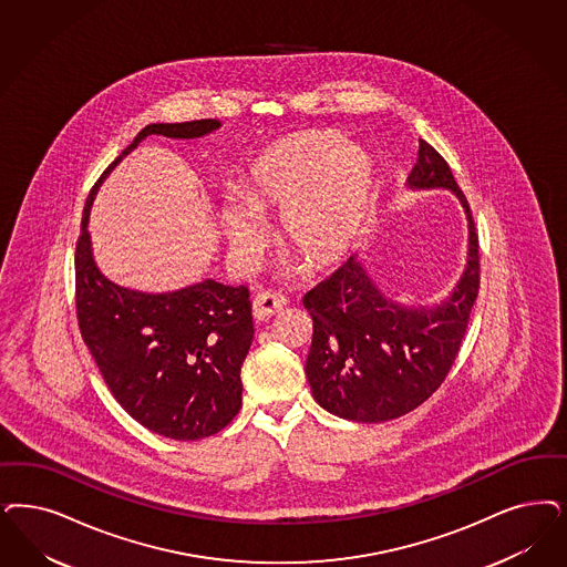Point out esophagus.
<instances>
[{
  "mask_svg": "<svg viewBox=\"0 0 567 567\" xmlns=\"http://www.w3.org/2000/svg\"><path fill=\"white\" fill-rule=\"evenodd\" d=\"M287 301L289 299L285 295L270 293V291L255 295L254 316L257 320H268L274 313L280 312L282 308H287Z\"/></svg>",
  "mask_w": 567,
  "mask_h": 567,
  "instance_id": "esophagus-1",
  "label": "esophagus"
}]
</instances>
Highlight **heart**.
<instances>
[{
    "mask_svg": "<svg viewBox=\"0 0 567 567\" xmlns=\"http://www.w3.org/2000/svg\"><path fill=\"white\" fill-rule=\"evenodd\" d=\"M377 186L364 151L331 130L295 132L257 153L245 174V207L224 205L219 226L233 249L254 254L264 240L259 215L280 214L285 245L308 266L324 268L362 233Z\"/></svg>",
    "mask_w": 567,
    "mask_h": 567,
    "instance_id": "heart-1",
    "label": "heart"
}]
</instances>
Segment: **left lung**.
Returning a JSON list of instances; mask_svg holds the SVG:
<instances>
[{
	"label": "left lung",
	"instance_id": "1",
	"mask_svg": "<svg viewBox=\"0 0 567 567\" xmlns=\"http://www.w3.org/2000/svg\"><path fill=\"white\" fill-rule=\"evenodd\" d=\"M411 188H449L465 207V272L435 308H406L381 293L352 255L303 297L312 316L306 374L313 400L334 416L383 423L421 406L449 374L480 293V238L467 198L449 163L425 140L409 176Z\"/></svg>",
	"mask_w": 567,
	"mask_h": 567
}]
</instances>
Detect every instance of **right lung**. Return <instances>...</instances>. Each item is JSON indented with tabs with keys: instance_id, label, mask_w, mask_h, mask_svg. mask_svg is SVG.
<instances>
[{
	"instance_id": "obj_1",
	"label": "right lung",
	"mask_w": 567,
	"mask_h": 567,
	"mask_svg": "<svg viewBox=\"0 0 567 567\" xmlns=\"http://www.w3.org/2000/svg\"><path fill=\"white\" fill-rule=\"evenodd\" d=\"M217 127V118L146 125L90 190L75 251L79 331L109 390L142 427L179 442L224 430L243 406L240 367L254 341L249 289L212 278L172 293L118 287L94 261L87 219L100 184L144 137L190 140Z\"/></svg>"
}]
</instances>
